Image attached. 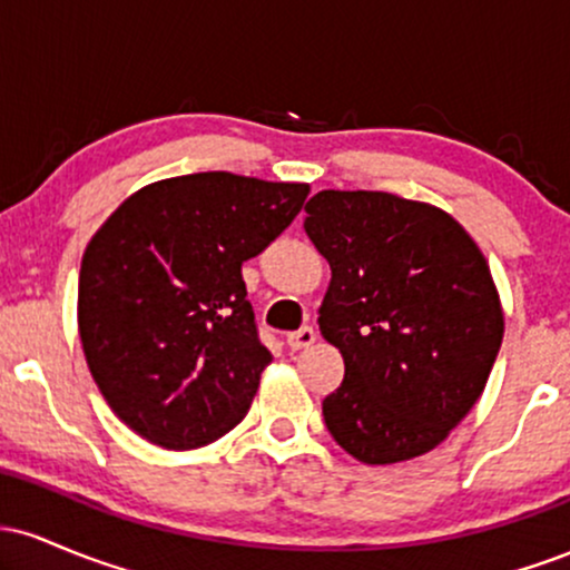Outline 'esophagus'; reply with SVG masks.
<instances>
[{"instance_id":"34e87169","label":"esophagus","mask_w":570,"mask_h":570,"mask_svg":"<svg viewBox=\"0 0 570 570\" xmlns=\"http://www.w3.org/2000/svg\"><path fill=\"white\" fill-rule=\"evenodd\" d=\"M313 343H316V332H313V326H299L297 332H289V335H286V345H289L292 351L307 348V345Z\"/></svg>"}]
</instances>
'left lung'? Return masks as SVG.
I'll list each match as a JSON object with an SVG mask.
<instances>
[{"label":"left lung","mask_w":570,"mask_h":570,"mask_svg":"<svg viewBox=\"0 0 570 570\" xmlns=\"http://www.w3.org/2000/svg\"><path fill=\"white\" fill-rule=\"evenodd\" d=\"M305 233L332 267L318 311L345 377L324 423L356 461H410L440 444L485 389L503 313L482 252L442 208L391 193L322 189Z\"/></svg>","instance_id":"1"}]
</instances>
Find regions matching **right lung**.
<instances>
[{
    "label": "right lung",
    "instance_id": "obj_1",
    "mask_svg": "<svg viewBox=\"0 0 570 570\" xmlns=\"http://www.w3.org/2000/svg\"><path fill=\"white\" fill-rule=\"evenodd\" d=\"M307 185L206 171L139 189L101 225L80 267L77 322L115 415L168 450L238 426L271 351L240 267L278 238Z\"/></svg>",
    "mask_w": 570,
    "mask_h": 570
}]
</instances>
